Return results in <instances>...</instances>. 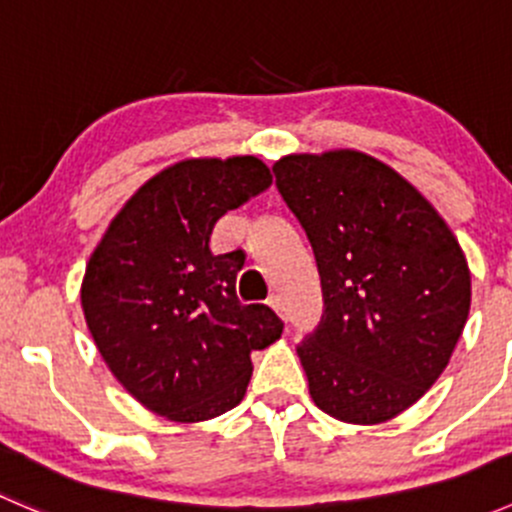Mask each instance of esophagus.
I'll use <instances>...</instances> for the list:
<instances>
[{"label":"esophagus","instance_id":"1","mask_svg":"<svg viewBox=\"0 0 512 512\" xmlns=\"http://www.w3.org/2000/svg\"><path fill=\"white\" fill-rule=\"evenodd\" d=\"M267 304H270V307L275 309V312L280 314L282 319H287V314H285V307H282V299L277 297V294H270V299H267Z\"/></svg>","mask_w":512,"mask_h":512}]
</instances>
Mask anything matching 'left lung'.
I'll use <instances>...</instances> for the list:
<instances>
[{
	"label": "left lung",
	"instance_id": "obj_1",
	"mask_svg": "<svg viewBox=\"0 0 512 512\" xmlns=\"http://www.w3.org/2000/svg\"><path fill=\"white\" fill-rule=\"evenodd\" d=\"M272 170L322 280V322L297 347L309 394L339 421H389L436 384L461 339L466 255L414 185L366 153H297Z\"/></svg>",
	"mask_w": 512,
	"mask_h": 512
}]
</instances>
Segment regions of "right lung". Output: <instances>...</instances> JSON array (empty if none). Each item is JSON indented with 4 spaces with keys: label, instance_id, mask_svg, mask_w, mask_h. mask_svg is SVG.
Here are the masks:
<instances>
[{
    "label": "right lung",
    "instance_id": "1",
    "mask_svg": "<svg viewBox=\"0 0 512 512\" xmlns=\"http://www.w3.org/2000/svg\"><path fill=\"white\" fill-rule=\"evenodd\" d=\"M270 185L255 156L180 160L133 193L86 265L81 307L98 352L128 394L170 421L235 409L250 352L280 339L285 324L267 304L237 299L242 252H210L215 223Z\"/></svg>",
    "mask_w": 512,
    "mask_h": 512
}]
</instances>
